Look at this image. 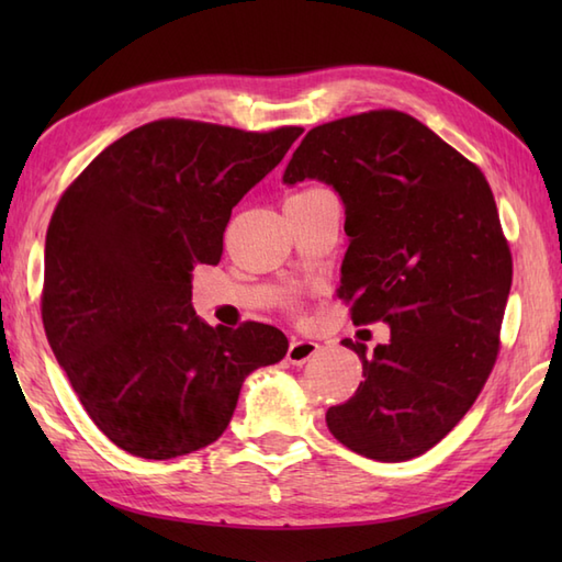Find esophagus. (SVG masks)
<instances>
[{"instance_id":"obj_1","label":"esophagus","mask_w":562,"mask_h":562,"mask_svg":"<svg viewBox=\"0 0 562 562\" xmlns=\"http://www.w3.org/2000/svg\"><path fill=\"white\" fill-rule=\"evenodd\" d=\"M321 350V345L314 342V340H292L290 342V350H288V360L292 364H304L312 360V357H316Z\"/></svg>"}]
</instances>
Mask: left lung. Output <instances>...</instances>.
Wrapping results in <instances>:
<instances>
[{
	"label": "left lung",
	"instance_id": "obj_1",
	"mask_svg": "<svg viewBox=\"0 0 562 562\" xmlns=\"http://www.w3.org/2000/svg\"><path fill=\"white\" fill-rule=\"evenodd\" d=\"M318 178L345 202L338 296L355 326L386 321L355 396L326 413L340 445L408 461L445 439L499 352L512 254L483 171L413 115L381 109L308 130L284 183Z\"/></svg>",
	"mask_w": 562,
	"mask_h": 562
}]
</instances>
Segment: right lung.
Listing matches in <instances>:
<instances>
[{"label":"right lung","instance_id":"right-lung-1","mask_svg":"<svg viewBox=\"0 0 562 562\" xmlns=\"http://www.w3.org/2000/svg\"><path fill=\"white\" fill-rule=\"evenodd\" d=\"M304 133L164 117L105 147L59 198L45 236L47 342L101 432L142 459L220 439L244 379L290 342L258 321L212 328L190 306L232 207Z\"/></svg>","mask_w":562,"mask_h":562}]
</instances>
